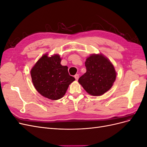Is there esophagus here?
<instances>
[{
    "mask_svg": "<svg viewBox=\"0 0 147 147\" xmlns=\"http://www.w3.org/2000/svg\"><path fill=\"white\" fill-rule=\"evenodd\" d=\"M74 77H75V80H78V78H79V75L78 74H76L74 76Z\"/></svg>",
    "mask_w": 147,
    "mask_h": 147,
    "instance_id": "34e87169",
    "label": "esophagus"
}]
</instances>
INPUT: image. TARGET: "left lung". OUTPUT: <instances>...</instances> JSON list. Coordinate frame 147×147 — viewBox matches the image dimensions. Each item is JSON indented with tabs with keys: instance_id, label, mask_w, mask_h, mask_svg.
Here are the masks:
<instances>
[{
	"instance_id": "8db88e82",
	"label": "left lung",
	"mask_w": 147,
	"mask_h": 147,
	"mask_svg": "<svg viewBox=\"0 0 147 147\" xmlns=\"http://www.w3.org/2000/svg\"><path fill=\"white\" fill-rule=\"evenodd\" d=\"M85 66L86 72L78 79L89 94L99 96L112 87L117 72L110 61L101 53L92 54L88 57Z\"/></svg>"
}]
</instances>
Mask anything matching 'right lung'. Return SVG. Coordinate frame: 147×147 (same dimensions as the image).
I'll use <instances>...</instances> for the list:
<instances>
[{
	"mask_svg": "<svg viewBox=\"0 0 147 147\" xmlns=\"http://www.w3.org/2000/svg\"><path fill=\"white\" fill-rule=\"evenodd\" d=\"M59 55L48 56V53L40 58L30 70L32 82L36 90L51 100L63 97L75 78L68 72V67L61 64Z\"/></svg>",
	"mask_w": 147,
	"mask_h": 147,
	"instance_id": "1",
	"label": "right lung"
}]
</instances>
